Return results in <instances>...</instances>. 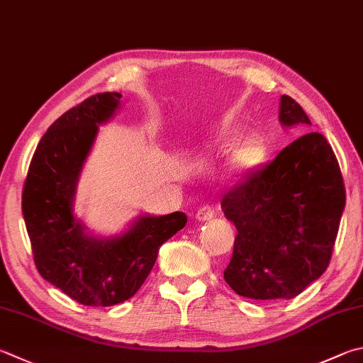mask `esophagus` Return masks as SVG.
Segmentation results:
<instances>
[{
    "label": "esophagus",
    "mask_w": 363,
    "mask_h": 363,
    "mask_svg": "<svg viewBox=\"0 0 363 363\" xmlns=\"http://www.w3.org/2000/svg\"><path fill=\"white\" fill-rule=\"evenodd\" d=\"M216 214H217L216 206H213V204H204V206H201L199 211H196V219L200 222H206V220L214 219Z\"/></svg>",
    "instance_id": "obj_1"
}]
</instances>
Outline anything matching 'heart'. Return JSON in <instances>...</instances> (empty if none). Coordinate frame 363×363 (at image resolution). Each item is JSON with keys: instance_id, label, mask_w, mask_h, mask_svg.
<instances>
[{"instance_id": "heart-1", "label": "heart", "mask_w": 363, "mask_h": 363, "mask_svg": "<svg viewBox=\"0 0 363 363\" xmlns=\"http://www.w3.org/2000/svg\"><path fill=\"white\" fill-rule=\"evenodd\" d=\"M242 130L238 127L225 128L219 136L217 146L222 152L232 150L228 159V171L230 174L236 177L246 176L250 171L259 168L267 159V143L260 135L250 133L246 135L243 140Z\"/></svg>"}]
</instances>
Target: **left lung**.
<instances>
[{
	"mask_svg": "<svg viewBox=\"0 0 363 363\" xmlns=\"http://www.w3.org/2000/svg\"><path fill=\"white\" fill-rule=\"evenodd\" d=\"M279 122L311 125L287 95ZM345 203L340 163L325 136H300L223 195V214L238 230L223 279L247 298H294L330 263Z\"/></svg>",
	"mask_w": 363,
	"mask_h": 363,
	"instance_id": "1",
	"label": "left lung"
}]
</instances>
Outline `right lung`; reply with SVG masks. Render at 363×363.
Wrapping results in <instances>:
<instances>
[{"instance_id": "right-lung-1", "label": "right lung", "mask_w": 363, "mask_h": 363, "mask_svg": "<svg viewBox=\"0 0 363 363\" xmlns=\"http://www.w3.org/2000/svg\"><path fill=\"white\" fill-rule=\"evenodd\" d=\"M121 94L91 95L50 125L30 162L22 213L39 274L81 305L113 306L133 296L159 249L184 228L187 216H141L127 233L98 240L72 216L79 173L98 125L114 114Z\"/></svg>"}]
</instances>
